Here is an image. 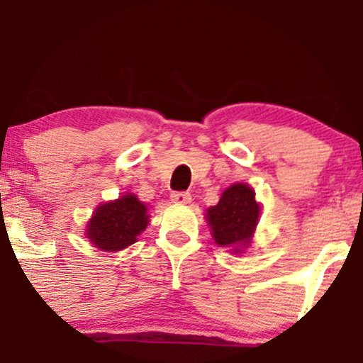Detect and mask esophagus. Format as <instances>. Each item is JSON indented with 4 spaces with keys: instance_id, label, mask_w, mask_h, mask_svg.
Here are the masks:
<instances>
[{
    "instance_id": "1",
    "label": "esophagus",
    "mask_w": 363,
    "mask_h": 363,
    "mask_svg": "<svg viewBox=\"0 0 363 363\" xmlns=\"http://www.w3.org/2000/svg\"><path fill=\"white\" fill-rule=\"evenodd\" d=\"M170 199L177 205H187V203H191V194L184 193V191H177V193L170 194Z\"/></svg>"
}]
</instances>
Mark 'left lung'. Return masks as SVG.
Instances as JSON below:
<instances>
[{
  "label": "left lung",
  "instance_id": "1",
  "mask_svg": "<svg viewBox=\"0 0 363 363\" xmlns=\"http://www.w3.org/2000/svg\"><path fill=\"white\" fill-rule=\"evenodd\" d=\"M259 218V203L249 184L237 182L222 193L218 205L208 208L206 220L215 244L242 252L251 242Z\"/></svg>",
  "mask_w": 363,
  "mask_h": 363
}]
</instances>
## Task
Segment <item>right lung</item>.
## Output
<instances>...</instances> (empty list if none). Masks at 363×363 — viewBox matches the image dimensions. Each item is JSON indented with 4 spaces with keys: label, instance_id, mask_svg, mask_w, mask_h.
I'll return each mask as SVG.
<instances>
[{
    "label": "right lung",
    "instance_id": "add662e5",
    "mask_svg": "<svg viewBox=\"0 0 363 363\" xmlns=\"http://www.w3.org/2000/svg\"><path fill=\"white\" fill-rule=\"evenodd\" d=\"M148 216V208L135 194L126 193L116 201L102 203L95 210L85 235L102 251H123L135 244L136 237L147 228Z\"/></svg>",
    "mask_w": 363,
    "mask_h": 363
}]
</instances>
